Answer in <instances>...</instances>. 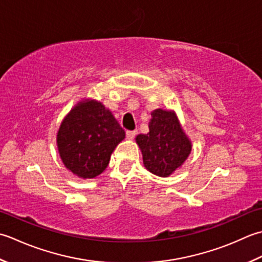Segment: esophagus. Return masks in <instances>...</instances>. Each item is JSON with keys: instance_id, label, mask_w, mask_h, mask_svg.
<instances>
[{"instance_id": "esophagus-1", "label": "esophagus", "mask_w": 262, "mask_h": 262, "mask_svg": "<svg viewBox=\"0 0 262 262\" xmlns=\"http://www.w3.org/2000/svg\"><path fill=\"white\" fill-rule=\"evenodd\" d=\"M137 135V131H126V138L127 139H133Z\"/></svg>"}]
</instances>
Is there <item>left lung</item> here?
Masks as SVG:
<instances>
[{
  "label": "left lung",
  "instance_id": "8db88e82",
  "mask_svg": "<svg viewBox=\"0 0 262 262\" xmlns=\"http://www.w3.org/2000/svg\"><path fill=\"white\" fill-rule=\"evenodd\" d=\"M148 126L149 133L136 138L141 149L143 164L149 172L166 178L188 158L191 142L174 112L155 110Z\"/></svg>",
  "mask_w": 262,
  "mask_h": 262
}]
</instances>
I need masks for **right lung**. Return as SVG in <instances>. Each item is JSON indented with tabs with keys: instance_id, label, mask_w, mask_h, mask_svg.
<instances>
[{
	"instance_id": "obj_1",
	"label": "right lung",
	"mask_w": 262,
	"mask_h": 262,
	"mask_svg": "<svg viewBox=\"0 0 262 262\" xmlns=\"http://www.w3.org/2000/svg\"><path fill=\"white\" fill-rule=\"evenodd\" d=\"M125 132L108 110L95 100L79 103L63 120L57 147L68 169L82 179L104 172Z\"/></svg>"
}]
</instances>
